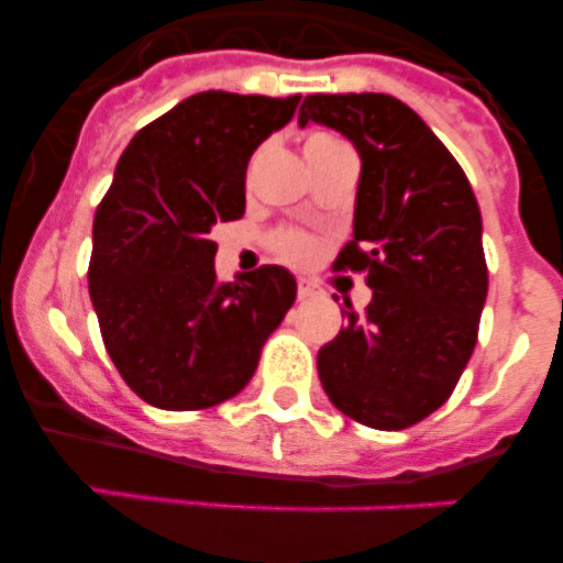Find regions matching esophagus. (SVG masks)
Listing matches in <instances>:
<instances>
[{"instance_id":"esophagus-1","label":"esophagus","mask_w":563,"mask_h":563,"mask_svg":"<svg viewBox=\"0 0 563 563\" xmlns=\"http://www.w3.org/2000/svg\"><path fill=\"white\" fill-rule=\"evenodd\" d=\"M316 285H312V282H307V278H301V282H298V298H301V301H305V298H312L316 296Z\"/></svg>"}]
</instances>
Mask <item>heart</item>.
<instances>
[{
	"label": "heart",
	"mask_w": 563,
	"mask_h": 563,
	"mask_svg": "<svg viewBox=\"0 0 563 563\" xmlns=\"http://www.w3.org/2000/svg\"><path fill=\"white\" fill-rule=\"evenodd\" d=\"M316 141H327V137H312L310 143ZM273 245H276L278 256L292 262V265H305V262H310V258L316 256V242H312L310 236H305V233H296V231L278 233Z\"/></svg>",
	"instance_id": "heart-1"
}]
</instances>
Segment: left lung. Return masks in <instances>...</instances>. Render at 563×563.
Segmentation results:
<instances>
[{
	"instance_id": "8db88e82",
	"label": "left lung",
	"mask_w": 563,
	"mask_h": 563,
	"mask_svg": "<svg viewBox=\"0 0 563 563\" xmlns=\"http://www.w3.org/2000/svg\"><path fill=\"white\" fill-rule=\"evenodd\" d=\"M335 129L361 177L352 242L335 267L366 271L372 301L346 305L318 350L338 411L380 431L409 429L449 400L471 361L487 298L482 213L465 172L420 114L383 92L307 96L298 126Z\"/></svg>"
}]
</instances>
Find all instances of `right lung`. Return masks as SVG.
<instances>
[{
  "label": "right lung",
  "mask_w": 563,
  "mask_h": 563,
  "mask_svg": "<svg viewBox=\"0 0 563 563\" xmlns=\"http://www.w3.org/2000/svg\"><path fill=\"white\" fill-rule=\"evenodd\" d=\"M301 96L208 89L123 148L92 222L89 298L129 389L166 411L231 400L296 301V276L262 265L217 285V222L245 213L251 154L292 121Z\"/></svg>",
  "instance_id": "obj_1"
}]
</instances>
